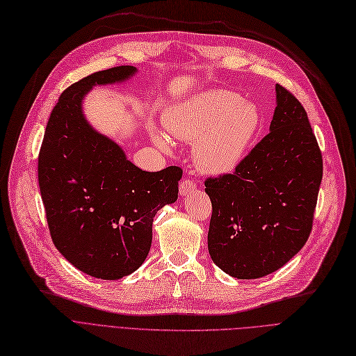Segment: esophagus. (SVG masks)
Masks as SVG:
<instances>
[{
  "mask_svg": "<svg viewBox=\"0 0 356 356\" xmlns=\"http://www.w3.org/2000/svg\"><path fill=\"white\" fill-rule=\"evenodd\" d=\"M197 190V184L190 179V178H185L181 184H179V195L185 197V195H190L191 193H194Z\"/></svg>",
  "mask_w": 356,
  "mask_h": 356,
  "instance_id": "1",
  "label": "esophagus"
}]
</instances>
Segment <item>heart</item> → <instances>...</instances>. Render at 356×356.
<instances>
[{
    "mask_svg": "<svg viewBox=\"0 0 356 356\" xmlns=\"http://www.w3.org/2000/svg\"><path fill=\"white\" fill-rule=\"evenodd\" d=\"M264 123L261 108L229 90L197 92L163 111V129L174 138L193 142L194 162L209 175H226L238 168L255 142ZM154 143L168 147L163 134Z\"/></svg>",
    "mask_w": 356,
    "mask_h": 356,
    "instance_id": "b5f03b06",
    "label": "heart"
}]
</instances>
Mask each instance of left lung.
<instances>
[{
    "mask_svg": "<svg viewBox=\"0 0 356 356\" xmlns=\"http://www.w3.org/2000/svg\"><path fill=\"white\" fill-rule=\"evenodd\" d=\"M269 133L234 174L206 181L209 252L233 278L275 273L307 242L323 161L306 110L281 86Z\"/></svg>",
    "mask_w": 356,
    "mask_h": 356,
    "instance_id": "8db88e82",
    "label": "left lung"
}]
</instances>
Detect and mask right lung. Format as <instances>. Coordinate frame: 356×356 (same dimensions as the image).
<instances>
[{
	"label": "right lung",
	"instance_id": "obj_1",
	"mask_svg": "<svg viewBox=\"0 0 356 356\" xmlns=\"http://www.w3.org/2000/svg\"><path fill=\"white\" fill-rule=\"evenodd\" d=\"M134 66L83 78L59 97L39 154V187L50 236L60 255L83 274L120 280L146 259L156 211L178 198L182 169L146 172L83 114L97 86L124 83Z\"/></svg>",
	"mask_w": 356,
	"mask_h": 356
}]
</instances>
